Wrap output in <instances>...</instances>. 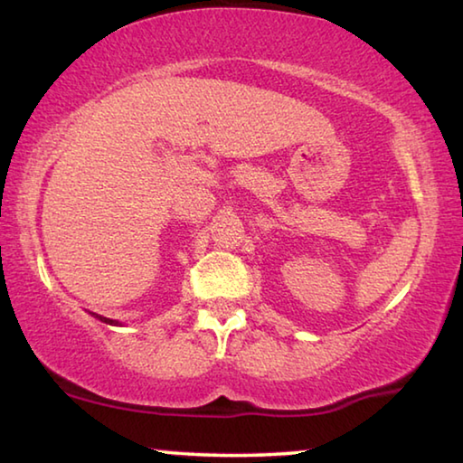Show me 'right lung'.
Segmentation results:
<instances>
[{"mask_svg":"<svg viewBox=\"0 0 463 463\" xmlns=\"http://www.w3.org/2000/svg\"><path fill=\"white\" fill-rule=\"evenodd\" d=\"M96 318H99V320H104V323H109V325H114V320H109V318H106V317H99V315H96Z\"/></svg>","mask_w":463,"mask_h":463,"instance_id":"obj_1","label":"right lung"}]
</instances>
